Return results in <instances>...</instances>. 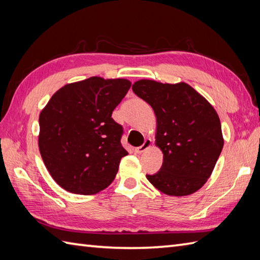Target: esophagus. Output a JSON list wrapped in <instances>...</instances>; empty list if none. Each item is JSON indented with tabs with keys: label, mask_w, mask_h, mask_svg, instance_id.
Wrapping results in <instances>:
<instances>
[{
	"label": "esophagus",
	"mask_w": 260,
	"mask_h": 260,
	"mask_svg": "<svg viewBox=\"0 0 260 260\" xmlns=\"http://www.w3.org/2000/svg\"><path fill=\"white\" fill-rule=\"evenodd\" d=\"M151 145H152V141H151L150 139H146V140L144 141V143H143V144H142L141 146L135 148V152H136V153H143V152H145L146 150H148V148L151 147Z\"/></svg>",
	"instance_id": "34e87169"
}]
</instances>
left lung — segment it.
<instances>
[{"instance_id": "8db88e82", "label": "left lung", "mask_w": 260, "mask_h": 260, "mask_svg": "<svg viewBox=\"0 0 260 260\" xmlns=\"http://www.w3.org/2000/svg\"><path fill=\"white\" fill-rule=\"evenodd\" d=\"M132 89L155 113V144L163 152L161 170L147 174V180L168 196H189L201 189L223 147L217 112L185 82L142 79Z\"/></svg>"}]
</instances>
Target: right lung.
<instances>
[{
	"instance_id": "obj_1",
	"label": "right lung",
	"mask_w": 260,
	"mask_h": 260,
	"mask_svg": "<svg viewBox=\"0 0 260 260\" xmlns=\"http://www.w3.org/2000/svg\"><path fill=\"white\" fill-rule=\"evenodd\" d=\"M127 79L90 77L53 93L39 116V150L52 179L66 191L96 194L112 183L121 157L123 127L113 110L131 88Z\"/></svg>"
}]
</instances>
